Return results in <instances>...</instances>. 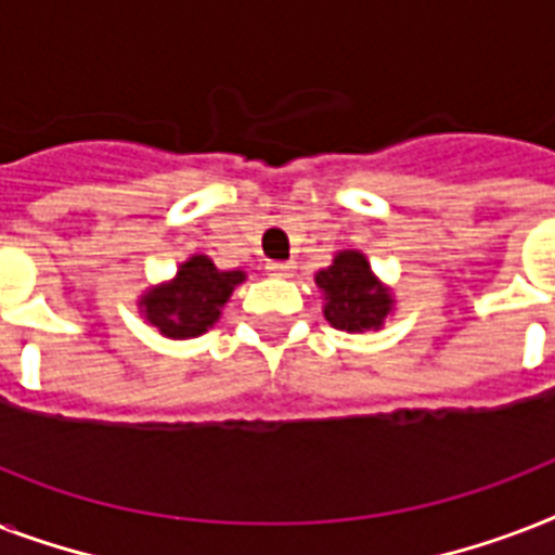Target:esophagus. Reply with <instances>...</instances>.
I'll use <instances>...</instances> for the list:
<instances>
[{
    "mask_svg": "<svg viewBox=\"0 0 555 555\" xmlns=\"http://www.w3.org/2000/svg\"><path fill=\"white\" fill-rule=\"evenodd\" d=\"M268 273L270 276H291V273H294V264H291V261H270L268 264Z\"/></svg>",
    "mask_w": 555,
    "mask_h": 555,
    "instance_id": "1",
    "label": "esophagus"
}]
</instances>
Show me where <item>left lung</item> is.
Here are the masks:
<instances>
[{"label":"left lung","instance_id":"1","mask_svg":"<svg viewBox=\"0 0 555 555\" xmlns=\"http://www.w3.org/2000/svg\"><path fill=\"white\" fill-rule=\"evenodd\" d=\"M317 285L325 294V320L348 334L377 331L395 305L360 250L337 253L328 268L317 273Z\"/></svg>","mask_w":555,"mask_h":555}]
</instances>
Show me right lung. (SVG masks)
<instances>
[{"instance_id": "right-lung-1", "label": "right lung", "mask_w": 555, "mask_h": 555, "mask_svg": "<svg viewBox=\"0 0 555 555\" xmlns=\"http://www.w3.org/2000/svg\"><path fill=\"white\" fill-rule=\"evenodd\" d=\"M242 270H218L207 256H190L178 268L176 279L150 287L141 296V313L146 322L169 339L201 337L221 317V308L242 285Z\"/></svg>"}]
</instances>
